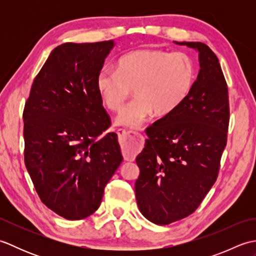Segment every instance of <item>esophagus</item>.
<instances>
[{"mask_svg":"<svg viewBox=\"0 0 256 256\" xmlns=\"http://www.w3.org/2000/svg\"><path fill=\"white\" fill-rule=\"evenodd\" d=\"M122 154L125 158H132L142 148V134L133 131L118 130Z\"/></svg>","mask_w":256,"mask_h":256,"instance_id":"1","label":"esophagus"}]
</instances>
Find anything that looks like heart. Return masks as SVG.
Wrapping results in <instances>:
<instances>
[{
  "label": "heart",
  "instance_id": "b5f03b06",
  "mask_svg": "<svg viewBox=\"0 0 256 256\" xmlns=\"http://www.w3.org/2000/svg\"><path fill=\"white\" fill-rule=\"evenodd\" d=\"M194 80L196 64L187 54L144 50L120 58L116 72L102 69L96 86L112 112L121 111L134 90L136 99L116 118V124L138 128L153 112L162 116L180 106Z\"/></svg>",
  "mask_w": 256,
  "mask_h": 256
}]
</instances>
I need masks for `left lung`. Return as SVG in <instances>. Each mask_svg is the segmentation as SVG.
Returning a JSON list of instances; mask_svg holds the SVG:
<instances>
[{
	"mask_svg": "<svg viewBox=\"0 0 256 256\" xmlns=\"http://www.w3.org/2000/svg\"><path fill=\"white\" fill-rule=\"evenodd\" d=\"M199 52L200 70L182 104L146 128L136 157L138 209L165 226L190 216L214 186L230 121L228 86L219 59L204 42H182Z\"/></svg>",
	"mask_w": 256,
	"mask_h": 256,
	"instance_id": "left-lung-1",
	"label": "left lung"
}]
</instances>
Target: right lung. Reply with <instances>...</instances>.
<instances>
[{
  "mask_svg": "<svg viewBox=\"0 0 256 256\" xmlns=\"http://www.w3.org/2000/svg\"><path fill=\"white\" fill-rule=\"evenodd\" d=\"M113 40L56 47L32 81L25 102L24 162L42 202L68 220L100 206L122 162L96 78Z\"/></svg>",
  "mask_w": 256,
  "mask_h": 256,
  "instance_id": "1",
  "label": "right lung"
}]
</instances>
